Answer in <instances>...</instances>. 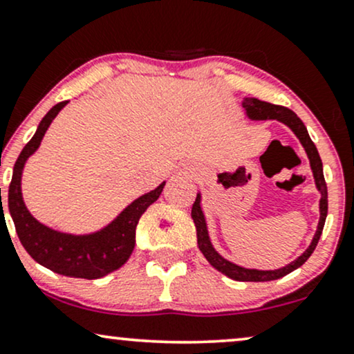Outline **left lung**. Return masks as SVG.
Masks as SVG:
<instances>
[{"label": "left lung", "mask_w": 354, "mask_h": 354, "mask_svg": "<svg viewBox=\"0 0 354 354\" xmlns=\"http://www.w3.org/2000/svg\"><path fill=\"white\" fill-rule=\"evenodd\" d=\"M243 109L247 111V115L252 120H268V119H276L279 122H283L288 125V127L296 133L299 140L304 149L307 151L308 160H310V168L312 173H314L315 178V185L317 189L320 191L322 199H320V221H319V227H317V232L314 235V240L312 243L308 245V248L304 252L301 257L297 259H294L292 263H289L288 266L279 268V270H272V271H259V270H247V268L236 266L234 263L227 261L225 258H222L216 250H214L212 243L209 240V234H207V225H205V218L203 214V209H201V194H198L194 204H192V210H191V217L194 221L196 225V234H198V247L205 259L216 268L217 271H221L222 274L229 276L230 279L235 281H252V283H265V281H274L279 279L289 272H292L294 270H297L299 266H302L304 263L310 258V254L314 253V250L319 243L322 230H324L325 225V218H326V212H328V194H326V183L324 178V167H322V160L319 151H317V147L314 142L310 140V136H308L306 125L301 119L297 118L296 113L288 109L284 106H276L271 104V102L266 101H259L257 97H245L243 102H241Z\"/></svg>", "instance_id": "left-lung-1"}]
</instances>
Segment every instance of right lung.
<instances>
[{
  "label": "right lung",
  "instance_id": "add662e5",
  "mask_svg": "<svg viewBox=\"0 0 354 354\" xmlns=\"http://www.w3.org/2000/svg\"><path fill=\"white\" fill-rule=\"evenodd\" d=\"M68 101H62L52 107L40 120L34 137L26 144L21 155L17 156L12 180L8 192V207L15 222L17 236L22 247L26 248L39 265L48 268L58 274L82 279H100L109 274L127 261L136 247V229L138 218L147 207L155 203L162 194L165 183L153 191L147 192L127 205L109 225L100 232L89 235L62 234L40 223L30 216L22 201L21 176L28 158L39 149L44 133L55 115L64 109ZM3 205V204H1ZM3 210V207H1Z\"/></svg>",
  "mask_w": 354,
  "mask_h": 354
}]
</instances>
